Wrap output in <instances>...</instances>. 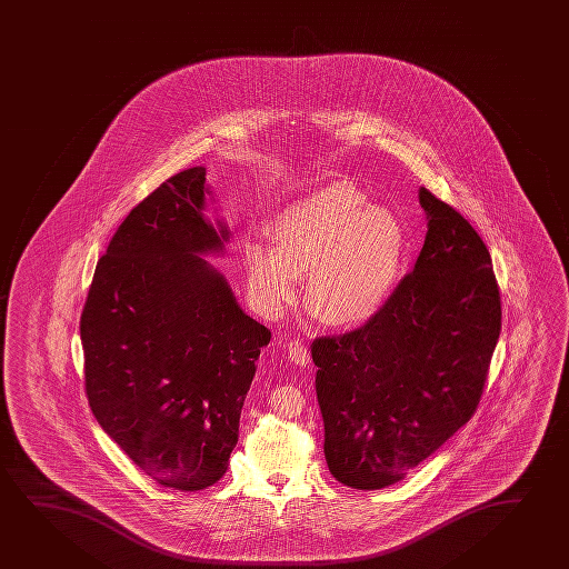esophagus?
<instances>
[{"instance_id":"obj_1","label":"esophagus","mask_w":569,"mask_h":569,"mask_svg":"<svg viewBox=\"0 0 569 569\" xmlns=\"http://www.w3.org/2000/svg\"><path fill=\"white\" fill-rule=\"evenodd\" d=\"M288 358L297 366H306L311 360V352L306 347V342L297 338V340H289L288 342Z\"/></svg>"}]
</instances>
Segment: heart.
<instances>
[{"instance_id":"heart-1","label":"heart","mask_w":569,"mask_h":569,"mask_svg":"<svg viewBox=\"0 0 569 569\" xmlns=\"http://www.w3.org/2000/svg\"><path fill=\"white\" fill-rule=\"evenodd\" d=\"M273 244H247L248 283L260 306L278 311L307 273V303L322 321H370L396 291L407 256L403 222L362 191L335 183L286 207L270 227Z\"/></svg>"}]
</instances>
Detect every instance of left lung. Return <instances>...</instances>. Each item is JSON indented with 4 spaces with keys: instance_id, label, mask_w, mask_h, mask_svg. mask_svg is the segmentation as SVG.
<instances>
[{
    "instance_id": "left-lung-1",
    "label": "left lung",
    "mask_w": 569,
    "mask_h": 569,
    "mask_svg": "<svg viewBox=\"0 0 569 569\" xmlns=\"http://www.w3.org/2000/svg\"><path fill=\"white\" fill-rule=\"evenodd\" d=\"M429 232L411 273L360 329L315 338L325 458L355 489L393 486L478 411L501 332L491 256L427 188Z\"/></svg>"
}]
</instances>
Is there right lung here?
<instances>
[{"label": "right lung", "mask_w": 569, "mask_h": 569, "mask_svg": "<svg viewBox=\"0 0 569 569\" xmlns=\"http://www.w3.org/2000/svg\"><path fill=\"white\" fill-rule=\"evenodd\" d=\"M206 193L196 166L142 199L99 258L80 319L91 412L140 470L180 491L224 476L272 338L199 256L229 240L203 217Z\"/></svg>", "instance_id": "1"}]
</instances>
